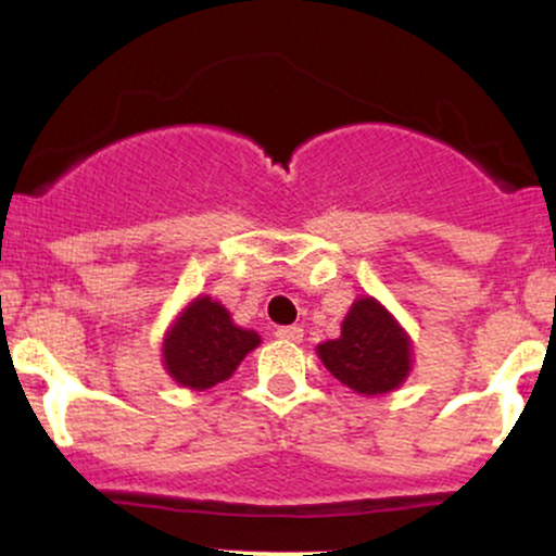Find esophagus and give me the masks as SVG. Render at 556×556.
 I'll list each match as a JSON object with an SVG mask.
<instances>
[{"label": "esophagus", "mask_w": 556, "mask_h": 556, "mask_svg": "<svg viewBox=\"0 0 556 556\" xmlns=\"http://www.w3.org/2000/svg\"><path fill=\"white\" fill-rule=\"evenodd\" d=\"M277 337L282 342H292V344H298L300 340H303V329L300 327H279L277 329Z\"/></svg>", "instance_id": "1"}]
</instances>
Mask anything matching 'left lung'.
I'll use <instances>...</instances> for the list:
<instances>
[{"instance_id":"8db88e82","label":"left lung","mask_w":556,"mask_h":556,"mask_svg":"<svg viewBox=\"0 0 556 556\" xmlns=\"http://www.w3.org/2000/svg\"><path fill=\"white\" fill-rule=\"evenodd\" d=\"M327 371L363 397L394 392L413 371V342L379 300L363 295L350 305L337 340L316 348Z\"/></svg>"}]
</instances>
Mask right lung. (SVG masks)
<instances>
[{
    "label": "right lung",
    "instance_id": "add662e5",
    "mask_svg": "<svg viewBox=\"0 0 556 556\" xmlns=\"http://www.w3.org/2000/svg\"><path fill=\"white\" fill-rule=\"evenodd\" d=\"M258 344L256 331L238 327L219 300L198 295L164 331L162 363L172 381L203 392L227 381Z\"/></svg>",
    "mask_w": 556,
    "mask_h": 556
}]
</instances>
